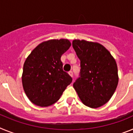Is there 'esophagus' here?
Masks as SVG:
<instances>
[{
    "instance_id": "obj_1",
    "label": "esophagus",
    "mask_w": 133,
    "mask_h": 133,
    "mask_svg": "<svg viewBox=\"0 0 133 133\" xmlns=\"http://www.w3.org/2000/svg\"><path fill=\"white\" fill-rule=\"evenodd\" d=\"M68 74H70V76H71V77H73V76H74L73 71H69V72H68Z\"/></svg>"
}]
</instances>
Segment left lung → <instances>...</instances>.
Returning <instances> with one entry per match:
<instances>
[{"mask_svg":"<svg viewBox=\"0 0 133 133\" xmlns=\"http://www.w3.org/2000/svg\"><path fill=\"white\" fill-rule=\"evenodd\" d=\"M72 46L80 60L79 76L74 88L84 104L92 108L103 106L111 98L118 82L116 61L103 45L74 40Z\"/></svg>","mask_w":133,"mask_h":133,"instance_id":"obj_1","label":"left lung"}]
</instances>
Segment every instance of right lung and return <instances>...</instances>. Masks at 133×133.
<instances>
[{"mask_svg": "<svg viewBox=\"0 0 133 133\" xmlns=\"http://www.w3.org/2000/svg\"><path fill=\"white\" fill-rule=\"evenodd\" d=\"M71 46L68 39H52L37 46L25 60L22 82L31 102L48 107L59 99L72 78L63 70L61 57Z\"/></svg>", "mask_w": 133, "mask_h": 133, "instance_id": "obj_1", "label": "right lung"}]
</instances>
